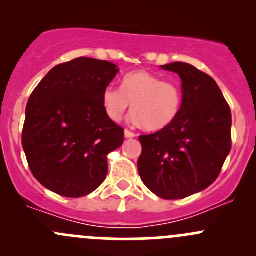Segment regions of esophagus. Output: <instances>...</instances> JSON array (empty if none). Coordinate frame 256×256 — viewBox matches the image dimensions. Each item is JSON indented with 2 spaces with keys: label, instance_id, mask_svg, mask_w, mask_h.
<instances>
[{
  "label": "esophagus",
  "instance_id": "obj_1",
  "mask_svg": "<svg viewBox=\"0 0 256 256\" xmlns=\"http://www.w3.org/2000/svg\"><path fill=\"white\" fill-rule=\"evenodd\" d=\"M136 136V134H134L132 131H130V130H128V128H126L125 130V138H135Z\"/></svg>",
  "mask_w": 256,
  "mask_h": 256
}]
</instances>
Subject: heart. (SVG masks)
<instances>
[{
    "label": "heart",
    "mask_w": 256,
    "mask_h": 256,
    "mask_svg": "<svg viewBox=\"0 0 256 256\" xmlns=\"http://www.w3.org/2000/svg\"><path fill=\"white\" fill-rule=\"evenodd\" d=\"M182 90L176 82L144 70L126 74L120 88L109 85L102 95L108 118L118 122L132 104L131 121L142 124L148 131H160L171 125L182 108Z\"/></svg>",
    "instance_id": "b5f03b06"
}]
</instances>
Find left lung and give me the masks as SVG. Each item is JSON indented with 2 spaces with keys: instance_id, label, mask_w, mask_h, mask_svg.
<instances>
[{
  "instance_id": "8db88e82",
  "label": "left lung",
  "mask_w": 256,
  "mask_h": 256,
  "mask_svg": "<svg viewBox=\"0 0 256 256\" xmlns=\"http://www.w3.org/2000/svg\"><path fill=\"white\" fill-rule=\"evenodd\" d=\"M182 80L180 115L164 130L141 135L138 174L164 200H182L209 187L232 148V112L212 76L187 63L161 66Z\"/></svg>"
}]
</instances>
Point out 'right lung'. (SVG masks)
<instances>
[{"label":"right lung","mask_w":256,"mask_h":256,"mask_svg":"<svg viewBox=\"0 0 256 256\" xmlns=\"http://www.w3.org/2000/svg\"><path fill=\"white\" fill-rule=\"evenodd\" d=\"M118 72L80 56L54 66L28 99L22 146L32 174L52 192L84 197L106 178L108 154L122 144L124 128L106 116L102 95Z\"/></svg>","instance_id":"right-lung-1"}]
</instances>
